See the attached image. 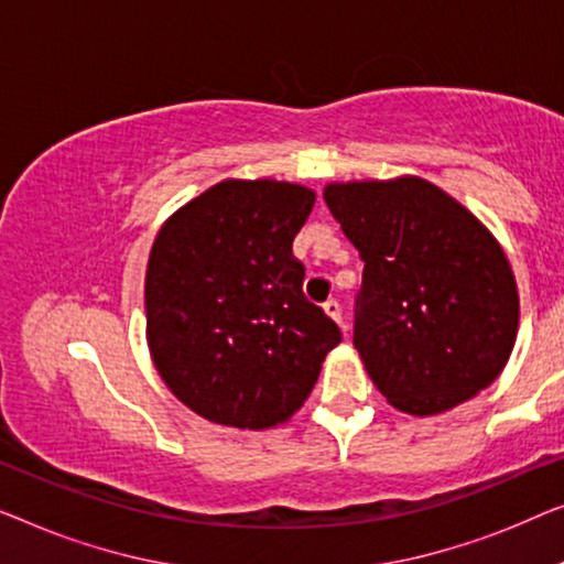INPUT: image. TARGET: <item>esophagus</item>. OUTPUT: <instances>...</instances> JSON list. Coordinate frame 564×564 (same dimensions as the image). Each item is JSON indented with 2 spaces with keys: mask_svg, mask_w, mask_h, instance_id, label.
<instances>
[{
  "mask_svg": "<svg viewBox=\"0 0 564 564\" xmlns=\"http://www.w3.org/2000/svg\"><path fill=\"white\" fill-rule=\"evenodd\" d=\"M324 312H327V316H332V319H335L339 327L347 332V324L343 319V306H339V301H335V299L327 301V304H324Z\"/></svg>",
  "mask_w": 564,
  "mask_h": 564,
  "instance_id": "34e87169",
  "label": "esophagus"
}]
</instances>
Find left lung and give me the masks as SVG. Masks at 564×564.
<instances>
[{
    "label": "left lung",
    "mask_w": 564,
    "mask_h": 564,
    "mask_svg": "<svg viewBox=\"0 0 564 564\" xmlns=\"http://www.w3.org/2000/svg\"><path fill=\"white\" fill-rule=\"evenodd\" d=\"M365 271L355 350L393 409L434 416L501 376L519 291L494 232L419 176L324 186Z\"/></svg>",
    "instance_id": "8db88e82"
}]
</instances>
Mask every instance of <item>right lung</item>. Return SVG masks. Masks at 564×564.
<instances>
[{"label": "right lung", "instance_id": "add662e5", "mask_svg": "<svg viewBox=\"0 0 564 564\" xmlns=\"http://www.w3.org/2000/svg\"><path fill=\"white\" fill-rule=\"evenodd\" d=\"M312 188L227 178L165 219L148 258L150 358L176 399L206 422L271 430L312 393L337 324L304 296L291 245Z\"/></svg>", "mask_w": 564, "mask_h": 564}]
</instances>
